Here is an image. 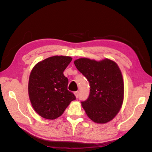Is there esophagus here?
<instances>
[{
  "instance_id": "esophagus-1",
  "label": "esophagus",
  "mask_w": 152,
  "mask_h": 152,
  "mask_svg": "<svg viewBox=\"0 0 152 152\" xmlns=\"http://www.w3.org/2000/svg\"><path fill=\"white\" fill-rule=\"evenodd\" d=\"M74 94H75V96L76 98H79V91H76V92H75V93H74Z\"/></svg>"
}]
</instances>
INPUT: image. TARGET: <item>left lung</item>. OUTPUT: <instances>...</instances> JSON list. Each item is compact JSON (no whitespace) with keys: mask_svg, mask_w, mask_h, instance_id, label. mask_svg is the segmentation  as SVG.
<instances>
[{"mask_svg":"<svg viewBox=\"0 0 152 152\" xmlns=\"http://www.w3.org/2000/svg\"><path fill=\"white\" fill-rule=\"evenodd\" d=\"M74 64L89 82V98L81 102L87 117L98 124L111 121L124 101V79L118 65L108 58L96 61L87 58L77 59Z\"/></svg>","mask_w":152,"mask_h":152,"instance_id":"1","label":"left lung"}]
</instances>
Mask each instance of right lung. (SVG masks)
Returning a JSON list of instances; mask_svg holds the SVG:
<instances>
[{"label": "right lung", "mask_w": 152, "mask_h": 152, "mask_svg": "<svg viewBox=\"0 0 152 152\" xmlns=\"http://www.w3.org/2000/svg\"><path fill=\"white\" fill-rule=\"evenodd\" d=\"M72 60L54 56L39 61L32 68L28 80L31 106L40 117L53 120L60 117L75 96L68 91V80L63 72Z\"/></svg>", "instance_id": "right-lung-1"}]
</instances>
